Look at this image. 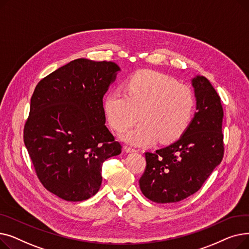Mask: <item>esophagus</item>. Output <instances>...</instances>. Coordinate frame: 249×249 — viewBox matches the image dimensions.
<instances>
[{
	"instance_id": "34e87169",
	"label": "esophagus",
	"mask_w": 249,
	"mask_h": 249,
	"mask_svg": "<svg viewBox=\"0 0 249 249\" xmlns=\"http://www.w3.org/2000/svg\"><path fill=\"white\" fill-rule=\"evenodd\" d=\"M124 149L126 152H136L137 151L135 148H133L131 146H127V145L124 147Z\"/></svg>"
}]
</instances>
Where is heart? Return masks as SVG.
I'll return each instance as SVG.
<instances>
[{
	"label": "heart",
	"mask_w": 249,
	"mask_h": 249,
	"mask_svg": "<svg viewBox=\"0 0 249 249\" xmlns=\"http://www.w3.org/2000/svg\"><path fill=\"white\" fill-rule=\"evenodd\" d=\"M105 111L112 127L123 132L138 121L124 136L135 145H147L158 140H177L188 128L195 110L196 99L190 87L155 71L133 74L121 89H110L104 101Z\"/></svg>",
	"instance_id": "1"
}]
</instances>
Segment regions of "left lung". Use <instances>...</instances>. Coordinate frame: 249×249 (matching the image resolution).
Returning a JSON list of instances; mask_svg holds the SVG:
<instances>
[{
    "label": "left lung",
    "instance_id": "left-lung-1",
    "mask_svg": "<svg viewBox=\"0 0 249 249\" xmlns=\"http://www.w3.org/2000/svg\"><path fill=\"white\" fill-rule=\"evenodd\" d=\"M197 112L173 144L145 152L146 167L139 179L142 194L152 202L178 203L198 192L224 155L223 108L205 76L192 80Z\"/></svg>",
    "mask_w": 249,
    "mask_h": 249
}]
</instances>
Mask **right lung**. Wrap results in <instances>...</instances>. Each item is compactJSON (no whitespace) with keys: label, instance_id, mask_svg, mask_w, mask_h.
<instances>
[{"label":"right lung","instance_id":"right-lung-1","mask_svg":"<svg viewBox=\"0 0 249 249\" xmlns=\"http://www.w3.org/2000/svg\"><path fill=\"white\" fill-rule=\"evenodd\" d=\"M120 68L78 58L39 82L24 143L43 187L69 202L87 200L102 184L103 162L121 153L109 131L103 97Z\"/></svg>","mask_w":249,"mask_h":249}]
</instances>
